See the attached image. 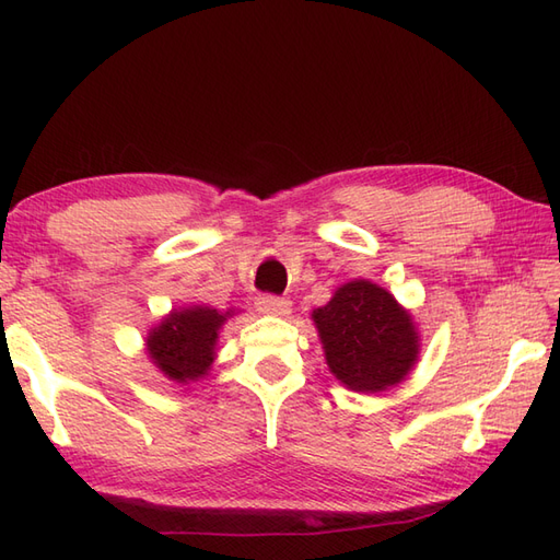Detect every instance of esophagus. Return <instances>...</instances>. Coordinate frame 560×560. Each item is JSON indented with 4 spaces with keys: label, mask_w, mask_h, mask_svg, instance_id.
I'll return each mask as SVG.
<instances>
[{
    "label": "esophagus",
    "mask_w": 560,
    "mask_h": 560,
    "mask_svg": "<svg viewBox=\"0 0 560 560\" xmlns=\"http://www.w3.org/2000/svg\"><path fill=\"white\" fill-rule=\"evenodd\" d=\"M257 311L264 313V315H287L292 311V303L287 299H280V296H259L257 299Z\"/></svg>",
    "instance_id": "34e87169"
}]
</instances>
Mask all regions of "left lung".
I'll return each mask as SVG.
<instances>
[{
	"label": "left lung",
	"mask_w": 560,
	"mask_h": 560,
	"mask_svg": "<svg viewBox=\"0 0 560 560\" xmlns=\"http://www.w3.org/2000/svg\"><path fill=\"white\" fill-rule=\"evenodd\" d=\"M313 322L329 371L354 393L397 385L418 362L420 338L411 313L369 280L338 287L327 306L313 311Z\"/></svg>",
	"instance_id": "obj_1"
}]
</instances>
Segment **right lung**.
Instances as JSON below:
<instances>
[{
  "instance_id": "1",
  "label": "right lung",
  "mask_w": 560,
  "mask_h": 560,
  "mask_svg": "<svg viewBox=\"0 0 560 560\" xmlns=\"http://www.w3.org/2000/svg\"><path fill=\"white\" fill-rule=\"evenodd\" d=\"M233 311L186 306L165 315L147 336V354L165 378L196 383L208 376L217 358V338Z\"/></svg>"
}]
</instances>
